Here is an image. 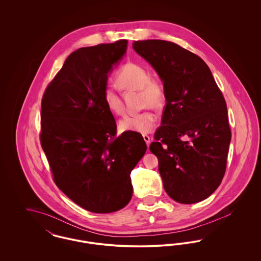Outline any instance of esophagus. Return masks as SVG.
Masks as SVG:
<instances>
[{"instance_id":"34e87169","label":"esophagus","mask_w":261,"mask_h":261,"mask_svg":"<svg viewBox=\"0 0 261 261\" xmlns=\"http://www.w3.org/2000/svg\"><path fill=\"white\" fill-rule=\"evenodd\" d=\"M143 138H144V140H145V142L147 143V146H148V148H149V144H150V138H149V135H143Z\"/></svg>"}]
</instances>
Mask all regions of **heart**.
Returning <instances> with one entry per match:
<instances>
[{"mask_svg": "<svg viewBox=\"0 0 261 261\" xmlns=\"http://www.w3.org/2000/svg\"><path fill=\"white\" fill-rule=\"evenodd\" d=\"M115 81L118 87L123 90H139L142 106L148 107L143 112L125 115L119 121L120 130L143 134L150 132L159 120L158 115L150 110V106L162 109L165 103V89L162 81L150 77L148 68L135 62L124 63L116 72ZM102 99L112 113L120 115L124 112L123 100L112 86L103 88Z\"/></svg>", "mask_w": 261, "mask_h": 261, "instance_id": "b5f03b06", "label": "heart"}]
</instances>
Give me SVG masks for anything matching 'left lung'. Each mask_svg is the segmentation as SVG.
<instances>
[{
    "mask_svg": "<svg viewBox=\"0 0 261 261\" xmlns=\"http://www.w3.org/2000/svg\"><path fill=\"white\" fill-rule=\"evenodd\" d=\"M163 81L166 105L149 150L167 195L180 203L208 198L226 171L231 129L223 94L199 56L173 42L134 41Z\"/></svg>",
    "mask_w": 261,
    "mask_h": 261,
    "instance_id": "obj_1",
    "label": "left lung"
}]
</instances>
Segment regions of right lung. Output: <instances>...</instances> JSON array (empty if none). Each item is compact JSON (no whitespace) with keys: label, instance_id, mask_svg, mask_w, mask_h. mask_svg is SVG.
<instances>
[{"label":"right lung","instance_id":"obj_1","mask_svg":"<svg viewBox=\"0 0 261 261\" xmlns=\"http://www.w3.org/2000/svg\"><path fill=\"white\" fill-rule=\"evenodd\" d=\"M127 40L75 50L46 88L40 142L54 182L76 204L95 213L123 208L133 194L130 174L147 150L142 135L125 131L102 99L108 73Z\"/></svg>","mask_w":261,"mask_h":261}]
</instances>
